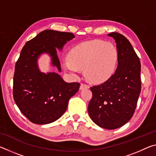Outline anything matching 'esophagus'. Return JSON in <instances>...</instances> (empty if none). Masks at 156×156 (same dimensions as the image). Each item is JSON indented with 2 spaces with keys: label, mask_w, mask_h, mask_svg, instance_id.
<instances>
[{
  "label": "esophagus",
  "mask_w": 156,
  "mask_h": 156,
  "mask_svg": "<svg viewBox=\"0 0 156 156\" xmlns=\"http://www.w3.org/2000/svg\"><path fill=\"white\" fill-rule=\"evenodd\" d=\"M89 86L88 84H84V83H82L80 84V90H83V89H89Z\"/></svg>",
  "instance_id": "esophagus-1"
}]
</instances>
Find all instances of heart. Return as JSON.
Masks as SVG:
<instances>
[{"label":"heart","instance_id":"1","mask_svg":"<svg viewBox=\"0 0 156 156\" xmlns=\"http://www.w3.org/2000/svg\"><path fill=\"white\" fill-rule=\"evenodd\" d=\"M118 51L110 43L100 40L83 42L70 50L62 67L72 76L84 69L85 77L93 83L107 80L114 72Z\"/></svg>","mask_w":156,"mask_h":156}]
</instances>
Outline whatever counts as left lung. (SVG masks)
<instances>
[{"instance_id": "obj_1", "label": "left lung", "mask_w": 156, "mask_h": 156, "mask_svg": "<svg viewBox=\"0 0 156 156\" xmlns=\"http://www.w3.org/2000/svg\"><path fill=\"white\" fill-rule=\"evenodd\" d=\"M108 36L116 43L117 69L104 83L91 87L93 96L88 112L98 126L115 129L128 122L135 112L141 91V65L126 37L118 32Z\"/></svg>"}]
</instances>
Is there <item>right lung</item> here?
Listing matches in <instances>:
<instances>
[{
	"label": "right lung",
	"mask_w": 156,
	"mask_h": 156,
	"mask_svg": "<svg viewBox=\"0 0 156 156\" xmlns=\"http://www.w3.org/2000/svg\"><path fill=\"white\" fill-rule=\"evenodd\" d=\"M75 38L72 33L47 30L27 41L16 63L13 96L21 113L31 122L46 125L57 120L67 108L80 84L65 82L56 72H42L38 59L43 54L51 58V65L61 72L57 50L62 51Z\"/></svg>",
	"instance_id": "add662e5"
}]
</instances>
